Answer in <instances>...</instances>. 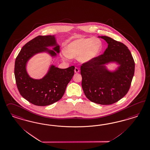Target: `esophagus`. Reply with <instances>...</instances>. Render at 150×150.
Wrapping results in <instances>:
<instances>
[{
    "instance_id": "1",
    "label": "esophagus",
    "mask_w": 150,
    "mask_h": 150,
    "mask_svg": "<svg viewBox=\"0 0 150 150\" xmlns=\"http://www.w3.org/2000/svg\"><path fill=\"white\" fill-rule=\"evenodd\" d=\"M79 72V69H78V68H75V69H74V72L76 73H78Z\"/></svg>"
}]
</instances>
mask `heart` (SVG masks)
<instances>
[{
  "label": "heart",
  "mask_w": 150,
  "mask_h": 150,
  "mask_svg": "<svg viewBox=\"0 0 150 150\" xmlns=\"http://www.w3.org/2000/svg\"><path fill=\"white\" fill-rule=\"evenodd\" d=\"M102 47L100 39L93 38L76 39L66 47L64 57L77 58L81 63H87L99 55Z\"/></svg>",
  "instance_id": "heart-1"
}]
</instances>
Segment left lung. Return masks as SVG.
<instances>
[{"label": "left lung", "mask_w": 150, "mask_h": 150, "mask_svg": "<svg viewBox=\"0 0 150 150\" xmlns=\"http://www.w3.org/2000/svg\"><path fill=\"white\" fill-rule=\"evenodd\" d=\"M107 43L103 54L81 67L82 87L86 97L97 104L111 105L121 100L129 89L134 72V62L127 46L107 36H100ZM118 66L111 70L106 66Z\"/></svg>", "instance_id": "8db88e82"}]
</instances>
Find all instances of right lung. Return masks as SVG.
Here are the masks:
<instances>
[{
	"label": "right lung",
	"mask_w": 150,
	"mask_h": 150,
	"mask_svg": "<svg viewBox=\"0 0 150 150\" xmlns=\"http://www.w3.org/2000/svg\"><path fill=\"white\" fill-rule=\"evenodd\" d=\"M48 47H52V50ZM59 49L55 35H39L24 45L16 58L14 75L17 87L23 97L34 105H50L61 100L74 75L75 68L62 69L51 64L43 77L35 79L28 74L27 63L39 53H47L55 58Z\"/></svg>",
	"instance_id": "1"
}]
</instances>
